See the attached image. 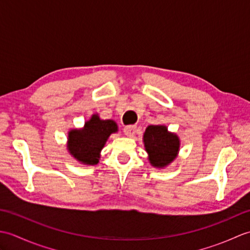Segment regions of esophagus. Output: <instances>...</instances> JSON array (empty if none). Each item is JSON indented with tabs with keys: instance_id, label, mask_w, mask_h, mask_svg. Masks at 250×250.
I'll list each match as a JSON object with an SVG mask.
<instances>
[{
	"instance_id": "1",
	"label": "esophagus",
	"mask_w": 250,
	"mask_h": 250,
	"mask_svg": "<svg viewBox=\"0 0 250 250\" xmlns=\"http://www.w3.org/2000/svg\"><path fill=\"white\" fill-rule=\"evenodd\" d=\"M124 132L126 136H133L136 132V125H126L125 126Z\"/></svg>"
}]
</instances>
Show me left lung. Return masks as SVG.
<instances>
[{
    "mask_svg": "<svg viewBox=\"0 0 250 250\" xmlns=\"http://www.w3.org/2000/svg\"><path fill=\"white\" fill-rule=\"evenodd\" d=\"M143 141L152 167H166L177 157L179 139L166 125H148Z\"/></svg>",
    "mask_w": 250,
    "mask_h": 250,
    "instance_id": "8db88e82",
    "label": "left lung"
}]
</instances>
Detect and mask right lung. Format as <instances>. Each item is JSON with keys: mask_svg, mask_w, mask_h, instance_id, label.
<instances>
[{"mask_svg": "<svg viewBox=\"0 0 250 250\" xmlns=\"http://www.w3.org/2000/svg\"><path fill=\"white\" fill-rule=\"evenodd\" d=\"M118 131L114 120H101L99 115H92L83 129L68 132L67 149L77 161L87 166L99 163L100 152L111 133Z\"/></svg>", "mask_w": 250, "mask_h": 250, "instance_id": "right-lung-1", "label": "right lung"}]
</instances>
